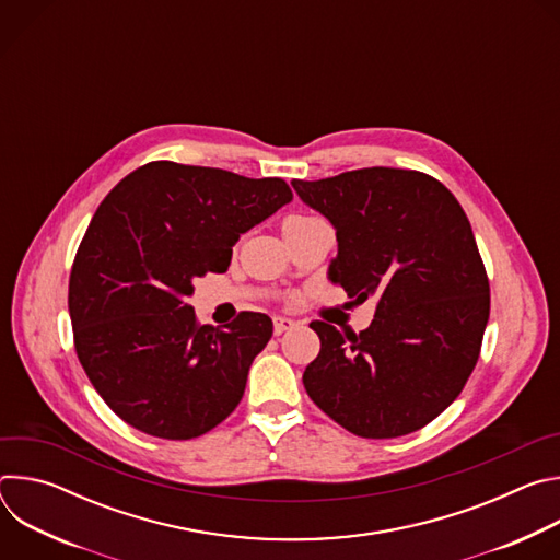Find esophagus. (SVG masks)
Here are the masks:
<instances>
[{
	"label": "esophagus",
	"instance_id": "obj_1",
	"mask_svg": "<svg viewBox=\"0 0 560 560\" xmlns=\"http://www.w3.org/2000/svg\"><path fill=\"white\" fill-rule=\"evenodd\" d=\"M272 324H275V335H283L285 330L294 328V322H292V318H288V316H281V314L272 316Z\"/></svg>",
	"mask_w": 560,
	"mask_h": 560
}]
</instances>
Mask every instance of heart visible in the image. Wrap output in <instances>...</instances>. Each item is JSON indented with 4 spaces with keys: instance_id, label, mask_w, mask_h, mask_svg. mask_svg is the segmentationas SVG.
Instances as JSON below:
<instances>
[{
    "instance_id": "b5f03b06",
    "label": "heart",
    "mask_w": 560,
    "mask_h": 560,
    "mask_svg": "<svg viewBox=\"0 0 560 560\" xmlns=\"http://www.w3.org/2000/svg\"><path fill=\"white\" fill-rule=\"evenodd\" d=\"M305 219H310V217H307V214H290V217H285V219H283L281 228L285 230V228H290V225H296V223H301V221H305Z\"/></svg>"
}]
</instances>
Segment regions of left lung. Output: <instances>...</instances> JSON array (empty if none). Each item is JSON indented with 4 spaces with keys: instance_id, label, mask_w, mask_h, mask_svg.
<instances>
[{
    "instance_id": "8db88e82",
    "label": "left lung",
    "mask_w": 560,
    "mask_h": 560,
    "mask_svg": "<svg viewBox=\"0 0 560 560\" xmlns=\"http://www.w3.org/2000/svg\"><path fill=\"white\" fill-rule=\"evenodd\" d=\"M292 186L337 230L332 283L357 303L376 296L359 335L310 324L322 352L303 372L307 396L363 439L421 430L460 394L490 318V281L460 203L425 173L381 166Z\"/></svg>"
}]
</instances>
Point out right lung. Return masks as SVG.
<instances>
[{"instance_id": "right-lung-1", "label": "right lung", "mask_w": 560, "mask_h": 560, "mask_svg": "<svg viewBox=\"0 0 560 560\" xmlns=\"http://www.w3.org/2000/svg\"><path fill=\"white\" fill-rule=\"evenodd\" d=\"M288 201L279 177L150 162L100 203L70 270L68 310L79 363L128 425L188 441L242 401L270 316L201 326L186 296L197 277L225 272L238 236Z\"/></svg>"}]
</instances>
